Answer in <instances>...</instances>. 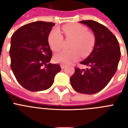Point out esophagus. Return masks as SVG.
<instances>
[{
    "label": "esophagus",
    "instance_id": "obj_1",
    "mask_svg": "<svg viewBox=\"0 0 128 128\" xmlns=\"http://www.w3.org/2000/svg\"><path fill=\"white\" fill-rule=\"evenodd\" d=\"M60 67H61V68H62V69H64L66 66H64V65H63V64H61V65H60Z\"/></svg>",
    "mask_w": 128,
    "mask_h": 128
}]
</instances>
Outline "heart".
<instances>
[{
  "instance_id": "b5f03b06",
  "label": "heart",
  "mask_w": 128,
  "mask_h": 128,
  "mask_svg": "<svg viewBox=\"0 0 128 128\" xmlns=\"http://www.w3.org/2000/svg\"><path fill=\"white\" fill-rule=\"evenodd\" d=\"M62 30L68 38L74 39L70 48L71 50H62L56 54L54 60L57 63L70 64L80 58L86 57L93 50L95 39L92 34L88 32L86 27L80 24H69L62 27ZM48 44L51 50L57 52L62 47L64 38L60 30L54 28L48 36Z\"/></svg>"
}]
</instances>
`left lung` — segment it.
Returning <instances> with one entry per match:
<instances>
[{"label": "left lung", "mask_w": 128, "mask_h": 128, "mask_svg": "<svg viewBox=\"0 0 128 128\" xmlns=\"http://www.w3.org/2000/svg\"><path fill=\"white\" fill-rule=\"evenodd\" d=\"M80 22L93 31L95 44L89 56L80 62L88 67L85 70L75 68L70 84L77 92L94 94L104 89L115 74L121 56L120 48L116 37L103 24L92 20Z\"/></svg>", "instance_id": "1"}]
</instances>
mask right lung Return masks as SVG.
Returning a JSON list of instances; mask_svg holds the SVG:
<instances>
[{
    "mask_svg": "<svg viewBox=\"0 0 128 128\" xmlns=\"http://www.w3.org/2000/svg\"><path fill=\"white\" fill-rule=\"evenodd\" d=\"M54 25L44 21L29 23L18 29L11 37V69L19 84L28 90L48 89L61 70L59 64L49 63L52 52L48 38Z\"/></svg>",
    "mask_w": 128,
    "mask_h": 128,
    "instance_id": "1",
    "label": "right lung"
}]
</instances>
